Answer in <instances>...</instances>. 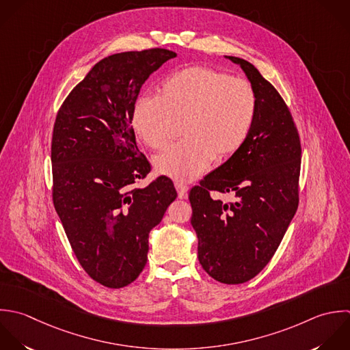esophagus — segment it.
<instances>
[{
    "mask_svg": "<svg viewBox=\"0 0 350 350\" xmlns=\"http://www.w3.org/2000/svg\"><path fill=\"white\" fill-rule=\"evenodd\" d=\"M174 187H176V189H177V193H178V198H180V199H185V198L188 196V187H187V185H184V184H181V183H176Z\"/></svg>",
    "mask_w": 350,
    "mask_h": 350,
    "instance_id": "esophagus-1",
    "label": "esophagus"
}]
</instances>
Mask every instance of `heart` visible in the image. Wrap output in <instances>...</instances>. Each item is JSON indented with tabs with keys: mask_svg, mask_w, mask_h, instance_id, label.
I'll list each match as a JSON object with an SVG mask.
<instances>
[{
	"mask_svg": "<svg viewBox=\"0 0 350 350\" xmlns=\"http://www.w3.org/2000/svg\"><path fill=\"white\" fill-rule=\"evenodd\" d=\"M252 85L224 72L189 66L163 80L159 96H140L132 110L136 136L150 148H165L183 125L185 142L154 159L155 170L181 183L226 161L247 143L256 118Z\"/></svg>",
	"mask_w": 350,
	"mask_h": 350,
	"instance_id": "1",
	"label": "heart"
}]
</instances>
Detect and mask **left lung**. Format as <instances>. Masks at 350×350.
I'll return each mask as SVG.
<instances>
[{
	"instance_id": "1",
	"label": "left lung",
	"mask_w": 350,
	"mask_h": 350,
	"mask_svg": "<svg viewBox=\"0 0 350 350\" xmlns=\"http://www.w3.org/2000/svg\"><path fill=\"white\" fill-rule=\"evenodd\" d=\"M241 66L256 94L258 110L244 147L189 192L198 258L214 280L237 285L256 277L278 250L299 206L301 144L278 91L248 61ZM211 190L233 193L224 204Z\"/></svg>"
}]
</instances>
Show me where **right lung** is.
I'll return each instance as SVG.
<instances>
[{
  "mask_svg": "<svg viewBox=\"0 0 350 350\" xmlns=\"http://www.w3.org/2000/svg\"><path fill=\"white\" fill-rule=\"evenodd\" d=\"M177 54L166 49L125 51L96 62L61 105L53 129V203L70 247L96 282L118 289L147 263L148 234L176 200L139 151L132 110L142 85Z\"/></svg>",
  "mask_w": 350,
  "mask_h": 350,
  "instance_id": "right-lung-1",
  "label": "right lung"
}]
</instances>
